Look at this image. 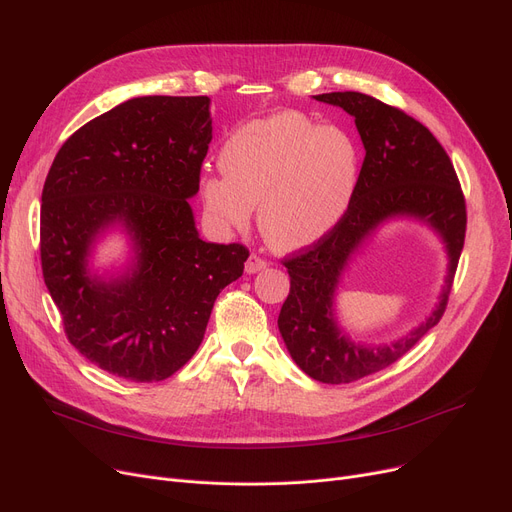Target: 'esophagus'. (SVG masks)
I'll list each match as a JSON object with an SVG mask.
<instances>
[{
  "mask_svg": "<svg viewBox=\"0 0 512 512\" xmlns=\"http://www.w3.org/2000/svg\"><path fill=\"white\" fill-rule=\"evenodd\" d=\"M265 267H267V261L261 255H257V253H251V257L245 263L247 274H257V272L265 270Z\"/></svg>",
  "mask_w": 512,
  "mask_h": 512,
  "instance_id": "1",
  "label": "esophagus"
}]
</instances>
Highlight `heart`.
<instances>
[{"label": "heart", "mask_w": 512, "mask_h": 512, "mask_svg": "<svg viewBox=\"0 0 512 512\" xmlns=\"http://www.w3.org/2000/svg\"><path fill=\"white\" fill-rule=\"evenodd\" d=\"M220 164L224 174L201 180L211 218L245 230L259 205L263 238L276 249L297 251L340 222L353 201L361 159L351 134L280 112L236 128Z\"/></svg>", "instance_id": "b5f03b06"}]
</instances>
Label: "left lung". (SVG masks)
<instances>
[{
	"instance_id": "1",
	"label": "left lung",
	"mask_w": 512,
	"mask_h": 512,
	"mask_svg": "<svg viewBox=\"0 0 512 512\" xmlns=\"http://www.w3.org/2000/svg\"><path fill=\"white\" fill-rule=\"evenodd\" d=\"M315 99L338 105L355 118L365 159L353 201L332 232L282 259L290 292L278 328L290 357L309 378L321 384H351L405 357L442 319L465 245L467 205L444 147L400 107L357 91L324 93ZM394 214H413L441 232L451 257L449 276L441 303L419 329L392 345L369 349L339 334L331 299L347 257L371 229Z\"/></svg>"
}]
</instances>
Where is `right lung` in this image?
Returning a JSON list of instances; mask_svg holds the SVG:
<instances>
[{
	"label": "right lung",
	"mask_w": 512,
	"mask_h": 512,
	"mask_svg": "<svg viewBox=\"0 0 512 512\" xmlns=\"http://www.w3.org/2000/svg\"><path fill=\"white\" fill-rule=\"evenodd\" d=\"M209 143V97H134L80 126L45 178V286L70 344L118 378L161 382L184 367L218 294L245 270L249 249L201 240L188 205ZM114 221L133 234L138 261L101 283L86 255Z\"/></svg>",
	"instance_id": "1"
}]
</instances>
